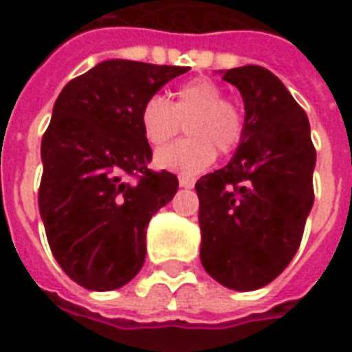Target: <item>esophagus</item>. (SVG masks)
<instances>
[{
  "instance_id": "34e87169",
  "label": "esophagus",
  "mask_w": 352,
  "mask_h": 352,
  "mask_svg": "<svg viewBox=\"0 0 352 352\" xmlns=\"http://www.w3.org/2000/svg\"><path fill=\"white\" fill-rule=\"evenodd\" d=\"M179 184H181L183 188H194L196 181H194V179H190V177H179Z\"/></svg>"
}]
</instances>
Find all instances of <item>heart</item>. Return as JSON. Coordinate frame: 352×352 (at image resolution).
I'll use <instances>...</instances> for the list:
<instances>
[{"label":"heart","mask_w":352,"mask_h":352,"mask_svg":"<svg viewBox=\"0 0 352 352\" xmlns=\"http://www.w3.org/2000/svg\"><path fill=\"white\" fill-rule=\"evenodd\" d=\"M146 143L166 145L175 138L184 122L188 138L156 153L154 164L179 175H198L214 162L217 148L232 153L243 138L245 120L236 103L224 100L222 88L209 79H194L175 92L169 103L153 96L139 113Z\"/></svg>","instance_id":"b5f03b06"}]
</instances>
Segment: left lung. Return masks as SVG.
Segmentation results:
<instances>
[{"mask_svg": "<svg viewBox=\"0 0 352 352\" xmlns=\"http://www.w3.org/2000/svg\"><path fill=\"white\" fill-rule=\"evenodd\" d=\"M245 103V130L228 166L196 183L199 258L232 290L265 287L294 258L313 207L317 153L307 115L272 72H221Z\"/></svg>", "mask_w": 352, "mask_h": 352, "instance_id": "8db88e82", "label": "left lung"}]
</instances>
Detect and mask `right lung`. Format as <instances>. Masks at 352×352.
Listing matches in <instances>:
<instances>
[{
    "label": "right lung",
    "mask_w": 352,
    "mask_h": 352,
    "mask_svg": "<svg viewBox=\"0 0 352 352\" xmlns=\"http://www.w3.org/2000/svg\"><path fill=\"white\" fill-rule=\"evenodd\" d=\"M179 65L105 60L69 80L41 141V213L50 251L88 290H115L143 267L146 226L171 201L179 181L151 171L139 113ZM135 175L130 184L125 177Z\"/></svg>",
    "instance_id": "right-lung-1"
}]
</instances>
